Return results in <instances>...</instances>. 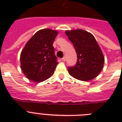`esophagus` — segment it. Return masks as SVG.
I'll return each mask as SVG.
<instances>
[{"label": "esophagus", "instance_id": "esophagus-1", "mask_svg": "<svg viewBox=\"0 0 122 122\" xmlns=\"http://www.w3.org/2000/svg\"><path fill=\"white\" fill-rule=\"evenodd\" d=\"M62 60H63V61H65V60H66V57H63L62 59Z\"/></svg>", "mask_w": 122, "mask_h": 122}]
</instances>
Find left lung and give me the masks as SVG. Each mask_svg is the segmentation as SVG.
<instances>
[{"mask_svg": "<svg viewBox=\"0 0 122 122\" xmlns=\"http://www.w3.org/2000/svg\"><path fill=\"white\" fill-rule=\"evenodd\" d=\"M77 54V62L68 66L69 74L83 81L93 79L103 68L104 58L97 41L91 33L81 29L65 32Z\"/></svg>", "mask_w": 122, "mask_h": 122, "instance_id": "obj_1", "label": "left lung"}]
</instances>
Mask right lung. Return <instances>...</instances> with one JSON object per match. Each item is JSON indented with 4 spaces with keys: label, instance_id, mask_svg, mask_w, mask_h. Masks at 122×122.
<instances>
[{
    "label": "right lung",
    "instance_id": "1",
    "mask_svg": "<svg viewBox=\"0 0 122 122\" xmlns=\"http://www.w3.org/2000/svg\"><path fill=\"white\" fill-rule=\"evenodd\" d=\"M57 33L51 29L38 31L22 49L21 67L29 79L40 82L54 74L58 62L52 45Z\"/></svg>",
    "mask_w": 122,
    "mask_h": 122
}]
</instances>
